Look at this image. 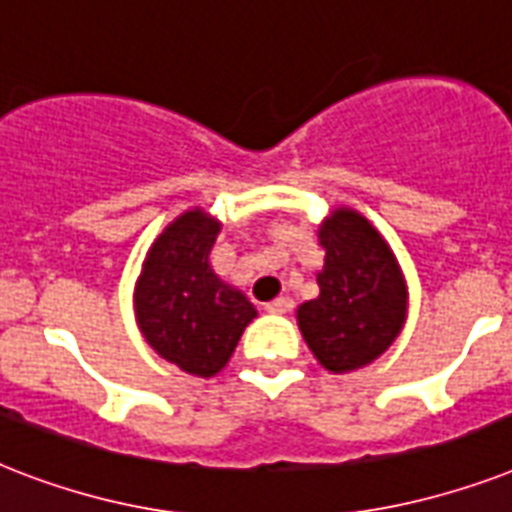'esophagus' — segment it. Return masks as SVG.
<instances>
[{"instance_id": "34e87169", "label": "esophagus", "mask_w": 512, "mask_h": 512, "mask_svg": "<svg viewBox=\"0 0 512 512\" xmlns=\"http://www.w3.org/2000/svg\"><path fill=\"white\" fill-rule=\"evenodd\" d=\"M295 303L289 300V297H276L271 303H265V311L268 313H276V316H284V313H292Z\"/></svg>"}]
</instances>
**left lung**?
<instances>
[{
    "label": "left lung",
    "mask_w": 512,
    "mask_h": 512,
    "mask_svg": "<svg viewBox=\"0 0 512 512\" xmlns=\"http://www.w3.org/2000/svg\"><path fill=\"white\" fill-rule=\"evenodd\" d=\"M324 268L319 297L297 308L308 348L329 372L342 374L372 364L393 345L406 321V281L364 215L340 207L321 223Z\"/></svg>",
    "instance_id": "left-lung-1"
}]
</instances>
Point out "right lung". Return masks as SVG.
<instances>
[{
    "mask_svg": "<svg viewBox=\"0 0 512 512\" xmlns=\"http://www.w3.org/2000/svg\"><path fill=\"white\" fill-rule=\"evenodd\" d=\"M220 223L204 209L175 217L151 244L135 284V319L146 342L196 377L228 364L255 305L209 265Z\"/></svg>",
    "mask_w": 512,
    "mask_h": 512,
    "instance_id": "1",
    "label": "right lung"
}]
</instances>
